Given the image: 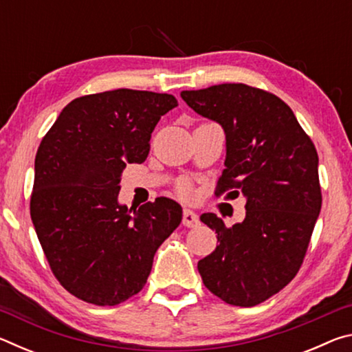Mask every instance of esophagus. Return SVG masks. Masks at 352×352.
I'll use <instances>...</instances> for the list:
<instances>
[{
    "instance_id": "obj_1",
    "label": "esophagus",
    "mask_w": 352,
    "mask_h": 352,
    "mask_svg": "<svg viewBox=\"0 0 352 352\" xmlns=\"http://www.w3.org/2000/svg\"><path fill=\"white\" fill-rule=\"evenodd\" d=\"M200 223L199 216L195 214L194 211L190 210H184L183 212V225L184 226H189V228H194V226H197Z\"/></svg>"
}]
</instances>
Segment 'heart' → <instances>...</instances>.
Here are the masks:
<instances>
[{"label": "heart", "instance_id": "obj_1", "mask_svg": "<svg viewBox=\"0 0 352 352\" xmlns=\"http://www.w3.org/2000/svg\"><path fill=\"white\" fill-rule=\"evenodd\" d=\"M177 190L178 194L183 195V197H189L190 192H192V188H190V184L188 182H180L177 186Z\"/></svg>", "mask_w": 352, "mask_h": 352}]
</instances>
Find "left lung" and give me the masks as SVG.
<instances>
[{
	"label": "left lung",
	"mask_w": 352,
	"mask_h": 352,
	"mask_svg": "<svg viewBox=\"0 0 352 352\" xmlns=\"http://www.w3.org/2000/svg\"><path fill=\"white\" fill-rule=\"evenodd\" d=\"M199 115L226 135L216 195H245V219L225 226L205 212L217 248L199 261L205 287L233 306L252 307L285 287L305 261L321 210L318 153L292 111L273 93L245 83L182 91Z\"/></svg>",
	"instance_id": "left-lung-1"
}]
</instances>
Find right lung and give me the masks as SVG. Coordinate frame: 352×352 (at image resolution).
<instances>
[{
    "mask_svg": "<svg viewBox=\"0 0 352 352\" xmlns=\"http://www.w3.org/2000/svg\"><path fill=\"white\" fill-rule=\"evenodd\" d=\"M172 94L119 88L65 107L35 155L31 219L57 281L82 301L116 306L142 290L153 254L182 222L168 197L130 214L118 204L126 163H142Z\"/></svg>",
    "mask_w": 352,
    "mask_h": 352,
    "instance_id": "obj_1",
    "label": "right lung"
}]
</instances>
